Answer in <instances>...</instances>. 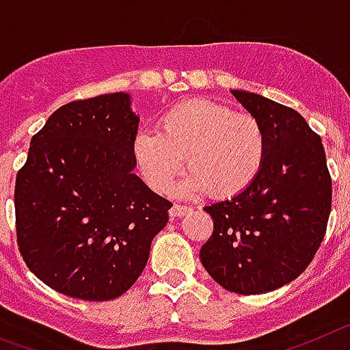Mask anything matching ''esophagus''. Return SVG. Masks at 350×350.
I'll list each match as a JSON object with an SVG mask.
<instances>
[{"label":"esophagus","instance_id":"esophagus-1","mask_svg":"<svg viewBox=\"0 0 350 350\" xmlns=\"http://www.w3.org/2000/svg\"><path fill=\"white\" fill-rule=\"evenodd\" d=\"M190 211V208L188 206H181V204H174L171 208V211H169V217L172 218V220H176V218H181L185 217L187 213Z\"/></svg>","mask_w":350,"mask_h":350}]
</instances>
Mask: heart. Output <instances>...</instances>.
<instances>
[{
  "instance_id": "obj_1",
  "label": "heart",
  "mask_w": 350,
  "mask_h": 350,
  "mask_svg": "<svg viewBox=\"0 0 350 350\" xmlns=\"http://www.w3.org/2000/svg\"><path fill=\"white\" fill-rule=\"evenodd\" d=\"M190 174L179 192H211L229 199L245 192L259 178L267 158L262 123L250 114L211 100H185L163 112L158 132L142 130L133 139V158L146 183L169 192L183 167Z\"/></svg>"
}]
</instances>
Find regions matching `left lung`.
I'll return each instance as SVG.
<instances>
[{
  "mask_svg": "<svg viewBox=\"0 0 350 350\" xmlns=\"http://www.w3.org/2000/svg\"><path fill=\"white\" fill-rule=\"evenodd\" d=\"M267 135L259 178L230 199L206 206L211 238L200 262L236 294H264L296 280L326 234L331 176L321 137L294 109L250 91H230Z\"/></svg>",
  "mask_w": 350,
  "mask_h": 350,
  "instance_id": "1",
  "label": "left lung"
}]
</instances>
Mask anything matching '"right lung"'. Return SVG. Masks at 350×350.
I'll return each instance as SVG.
<instances>
[{"label": "right lung", "instance_id": "1", "mask_svg": "<svg viewBox=\"0 0 350 350\" xmlns=\"http://www.w3.org/2000/svg\"><path fill=\"white\" fill-rule=\"evenodd\" d=\"M129 93L70 102L33 135L15 179L24 262L45 285L109 301L135 284L172 204L133 174L139 116Z\"/></svg>", "mask_w": 350, "mask_h": 350}]
</instances>
